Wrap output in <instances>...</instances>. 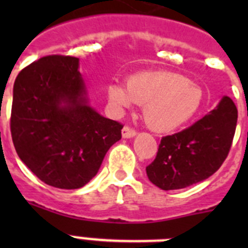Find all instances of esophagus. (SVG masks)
<instances>
[{
	"label": "esophagus",
	"mask_w": 248,
	"mask_h": 248,
	"mask_svg": "<svg viewBox=\"0 0 248 248\" xmlns=\"http://www.w3.org/2000/svg\"><path fill=\"white\" fill-rule=\"evenodd\" d=\"M122 135L123 138H125V139H128V138H133L137 135V131L134 130V129L129 128V126H124L122 130Z\"/></svg>",
	"instance_id": "esophagus-1"
}]
</instances>
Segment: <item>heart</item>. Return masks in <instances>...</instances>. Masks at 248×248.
<instances>
[{"mask_svg": "<svg viewBox=\"0 0 248 248\" xmlns=\"http://www.w3.org/2000/svg\"><path fill=\"white\" fill-rule=\"evenodd\" d=\"M108 98L118 109L144 105L149 128L171 131L185 124L202 104V91L189 78L172 72H143L131 76L128 85L113 83Z\"/></svg>", "mask_w": 248, "mask_h": 248, "instance_id": "b5f03b06", "label": "heart"}]
</instances>
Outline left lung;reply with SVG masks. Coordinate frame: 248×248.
I'll use <instances>...</instances> for the list:
<instances>
[{
	"mask_svg": "<svg viewBox=\"0 0 248 248\" xmlns=\"http://www.w3.org/2000/svg\"><path fill=\"white\" fill-rule=\"evenodd\" d=\"M237 108L231 98L189 128L161 138L157 154L146 166L149 180L161 190L184 189L217 171L231 149Z\"/></svg>",
	"mask_w": 248,
	"mask_h": 248,
	"instance_id": "left-lung-1",
	"label": "left lung"
}]
</instances>
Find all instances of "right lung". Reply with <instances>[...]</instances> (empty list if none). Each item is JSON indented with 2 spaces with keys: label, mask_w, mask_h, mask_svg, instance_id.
Segmentation results:
<instances>
[{
  "label": "right lung",
  "mask_w": 248,
  "mask_h": 248,
  "mask_svg": "<svg viewBox=\"0 0 248 248\" xmlns=\"http://www.w3.org/2000/svg\"><path fill=\"white\" fill-rule=\"evenodd\" d=\"M78 68L76 57H42L23 68L13 85L15 149L39 180L58 189L89 183L122 139V124L89 105Z\"/></svg>",
  "instance_id": "1"
}]
</instances>
